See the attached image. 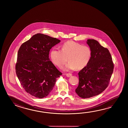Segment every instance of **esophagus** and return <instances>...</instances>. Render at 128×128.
<instances>
[{"label":"esophagus","instance_id":"esophagus-1","mask_svg":"<svg viewBox=\"0 0 128 128\" xmlns=\"http://www.w3.org/2000/svg\"><path fill=\"white\" fill-rule=\"evenodd\" d=\"M66 76H67L68 77H70V76H72V74L70 73H67L66 74Z\"/></svg>","mask_w":128,"mask_h":128}]
</instances>
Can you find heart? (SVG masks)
<instances>
[{
    "mask_svg": "<svg viewBox=\"0 0 128 128\" xmlns=\"http://www.w3.org/2000/svg\"><path fill=\"white\" fill-rule=\"evenodd\" d=\"M92 50L89 46H83L73 41H67L61 46V50L53 48L51 51L52 62L59 67L64 64L68 58L69 62L64 70H81L88 64L92 57Z\"/></svg>",
    "mask_w": 128,
    "mask_h": 128,
    "instance_id": "b5f03b06",
    "label": "heart"
}]
</instances>
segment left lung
<instances>
[{
  "mask_svg": "<svg viewBox=\"0 0 128 128\" xmlns=\"http://www.w3.org/2000/svg\"><path fill=\"white\" fill-rule=\"evenodd\" d=\"M87 44L92 50L89 62L78 73L79 85L76 92L80 97L88 98L98 95L108 86L114 64L106 48L94 39H88Z\"/></svg>",
  "mask_w": 128,
  "mask_h": 128,
  "instance_id": "8db88e82",
  "label": "left lung"
}]
</instances>
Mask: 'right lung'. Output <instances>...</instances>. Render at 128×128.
Segmentation results:
<instances>
[{
    "label": "right lung",
    "instance_id": "right-lung-1",
    "mask_svg": "<svg viewBox=\"0 0 128 128\" xmlns=\"http://www.w3.org/2000/svg\"><path fill=\"white\" fill-rule=\"evenodd\" d=\"M60 40L38 33L20 46L16 71L20 84L26 92L42 98L48 95L57 78L62 74L50 60L49 51Z\"/></svg>",
    "mask_w": 128,
    "mask_h": 128
}]
</instances>
